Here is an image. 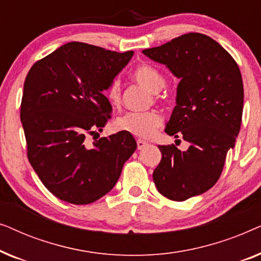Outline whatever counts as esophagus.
<instances>
[{
    "instance_id": "34e87169",
    "label": "esophagus",
    "mask_w": 261,
    "mask_h": 261,
    "mask_svg": "<svg viewBox=\"0 0 261 261\" xmlns=\"http://www.w3.org/2000/svg\"><path fill=\"white\" fill-rule=\"evenodd\" d=\"M137 145H138V149H142L145 147V146H147L148 144L144 140H141V139H138L137 140Z\"/></svg>"
}]
</instances>
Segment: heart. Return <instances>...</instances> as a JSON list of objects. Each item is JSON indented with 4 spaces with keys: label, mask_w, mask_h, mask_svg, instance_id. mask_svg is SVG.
<instances>
[{
    "label": "heart",
    "mask_w": 261,
    "mask_h": 261,
    "mask_svg": "<svg viewBox=\"0 0 261 261\" xmlns=\"http://www.w3.org/2000/svg\"><path fill=\"white\" fill-rule=\"evenodd\" d=\"M133 78L139 84L144 85L149 91L159 92L165 87L166 78L160 71L151 65H140L133 71ZM107 98L113 107L121 105V87L120 82L114 80L107 89ZM163 117L156 112L145 113H127L126 115L116 120L115 126L119 130L126 132L128 134L138 138H151L155 134L158 128L162 126Z\"/></svg>",
    "instance_id": "b5f03b06"
}]
</instances>
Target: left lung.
Listing matches in <instances>:
<instances>
[{
	"mask_svg": "<svg viewBox=\"0 0 261 261\" xmlns=\"http://www.w3.org/2000/svg\"><path fill=\"white\" fill-rule=\"evenodd\" d=\"M142 53L180 80L165 132L190 146L185 152L158 146L162 160L153 180L163 196L181 202L215 185L234 148L244 109L241 72L219 42L201 33L183 34Z\"/></svg>",
	"mask_w": 261,
	"mask_h": 261,
	"instance_id": "obj_1",
	"label": "left lung"
}]
</instances>
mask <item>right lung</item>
Wrapping results in <instances>:
<instances>
[{"label": "right lung", "instance_id": "right-lung-1", "mask_svg": "<svg viewBox=\"0 0 261 261\" xmlns=\"http://www.w3.org/2000/svg\"><path fill=\"white\" fill-rule=\"evenodd\" d=\"M133 53L72 41L27 73L20 112L27 156L42 184L62 201L89 204L103 197L137 149L133 135L122 130L92 144L87 140L112 117L103 91Z\"/></svg>", "mask_w": 261, "mask_h": 261}]
</instances>
